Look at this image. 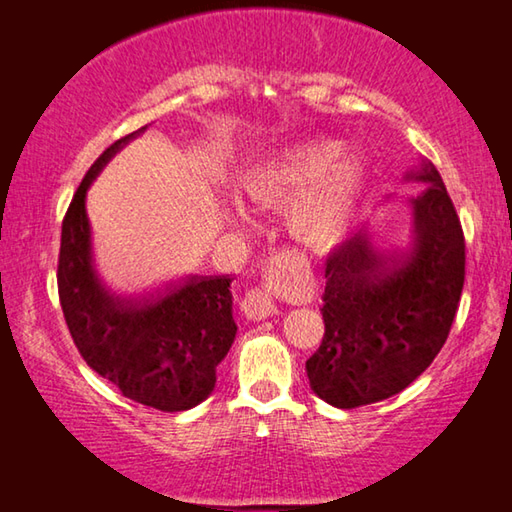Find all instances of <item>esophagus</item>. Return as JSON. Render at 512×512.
I'll use <instances>...</instances> for the list:
<instances>
[{"label": "esophagus", "instance_id": "obj_1", "mask_svg": "<svg viewBox=\"0 0 512 512\" xmlns=\"http://www.w3.org/2000/svg\"><path fill=\"white\" fill-rule=\"evenodd\" d=\"M241 312L248 319H253V322H259V319L276 315L278 310H276V303H273L269 292H264V289H250V292H246V296H243V301H241Z\"/></svg>", "mask_w": 512, "mask_h": 512}]
</instances>
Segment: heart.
<instances>
[{
  "label": "heart",
  "mask_w": 512,
  "mask_h": 512,
  "mask_svg": "<svg viewBox=\"0 0 512 512\" xmlns=\"http://www.w3.org/2000/svg\"><path fill=\"white\" fill-rule=\"evenodd\" d=\"M372 179L363 149L340 137H308L285 144L241 174V190L264 207L287 204L285 227L294 241L326 248L356 225Z\"/></svg>",
  "instance_id": "1"
}]
</instances>
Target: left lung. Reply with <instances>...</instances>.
Listing matches in <instances>:
<instances>
[{"label": "left lung", "instance_id": "8db88e82", "mask_svg": "<svg viewBox=\"0 0 512 512\" xmlns=\"http://www.w3.org/2000/svg\"><path fill=\"white\" fill-rule=\"evenodd\" d=\"M404 181L425 183L404 200L411 211L407 248L384 253L368 223L326 262V331L305 372L312 393L338 409L386 400L421 377L444 347L460 303L464 236L444 181L425 158Z\"/></svg>", "mask_w": 512, "mask_h": 512}]
</instances>
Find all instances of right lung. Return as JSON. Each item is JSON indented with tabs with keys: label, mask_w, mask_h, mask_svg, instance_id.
<instances>
[{
	"label": "right lung",
	"mask_w": 512,
	"mask_h": 512,
	"mask_svg": "<svg viewBox=\"0 0 512 512\" xmlns=\"http://www.w3.org/2000/svg\"><path fill=\"white\" fill-rule=\"evenodd\" d=\"M121 137L82 179L61 225L59 301L68 331L91 370L121 395L160 411H186L216 386V368L230 352L232 278H186L147 299L114 296L96 269L87 193L110 160L140 137Z\"/></svg>",
	"instance_id": "add662e5"
}]
</instances>
